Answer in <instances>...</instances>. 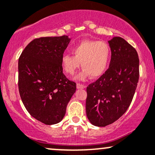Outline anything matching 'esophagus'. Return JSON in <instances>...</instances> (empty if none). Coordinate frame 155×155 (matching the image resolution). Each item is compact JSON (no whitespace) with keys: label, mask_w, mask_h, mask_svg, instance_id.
Instances as JSON below:
<instances>
[{"label":"esophagus","mask_w":155,"mask_h":155,"mask_svg":"<svg viewBox=\"0 0 155 155\" xmlns=\"http://www.w3.org/2000/svg\"><path fill=\"white\" fill-rule=\"evenodd\" d=\"M85 87H86L85 85L81 84H79V83L76 84V88L77 89H84Z\"/></svg>","instance_id":"obj_1"}]
</instances>
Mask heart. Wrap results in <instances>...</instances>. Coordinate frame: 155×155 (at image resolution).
<instances>
[{"label": "heart", "mask_w": 155, "mask_h": 155, "mask_svg": "<svg viewBox=\"0 0 155 155\" xmlns=\"http://www.w3.org/2000/svg\"><path fill=\"white\" fill-rule=\"evenodd\" d=\"M74 55L64 54L61 64L66 74L74 75L81 68L82 72L77 76L79 80H84L91 76L92 79L101 77L106 72L109 63L111 50L104 41H84L73 49Z\"/></svg>", "instance_id": "obj_1"}]
</instances>
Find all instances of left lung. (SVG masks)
Wrapping results in <instances>:
<instances>
[{"label":"left lung","mask_w":155,"mask_h":155,"mask_svg":"<svg viewBox=\"0 0 155 155\" xmlns=\"http://www.w3.org/2000/svg\"><path fill=\"white\" fill-rule=\"evenodd\" d=\"M108 42L111 51L109 68L87 87V117L97 127L112 124L125 113L139 78L136 49L121 37H114Z\"/></svg>","instance_id":"obj_1"}]
</instances>
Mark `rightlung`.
<instances>
[{"mask_svg": "<svg viewBox=\"0 0 155 155\" xmlns=\"http://www.w3.org/2000/svg\"><path fill=\"white\" fill-rule=\"evenodd\" d=\"M71 38L68 35L35 38L18 62L21 99L32 117L51 125L63 119L76 84L63 74L61 60Z\"/></svg>", "mask_w": 155, "mask_h": 155, "instance_id": "1", "label": "right lung"}]
</instances>
